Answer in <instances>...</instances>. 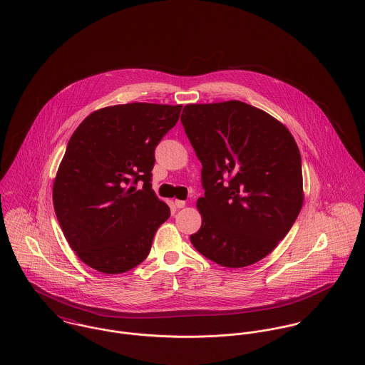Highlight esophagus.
Here are the masks:
<instances>
[{
	"instance_id": "obj_1",
	"label": "esophagus",
	"mask_w": 365,
	"mask_h": 365,
	"mask_svg": "<svg viewBox=\"0 0 365 365\" xmlns=\"http://www.w3.org/2000/svg\"><path fill=\"white\" fill-rule=\"evenodd\" d=\"M174 204H175L177 208H184L185 207V201H181V200H175Z\"/></svg>"
}]
</instances>
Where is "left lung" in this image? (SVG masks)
Here are the masks:
<instances>
[{"mask_svg":"<svg viewBox=\"0 0 365 365\" xmlns=\"http://www.w3.org/2000/svg\"><path fill=\"white\" fill-rule=\"evenodd\" d=\"M185 135L202 164L194 247L222 267L252 265L287 236L304 202L302 161L289 130L240 101L185 105Z\"/></svg>","mask_w":365,"mask_h":365,"instance_id":"8db88e82","label":"left lung"}]
</instances>
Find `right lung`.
I'll return each mask as SVG.
<instances>
[{"mask_svg":"<svg viewBox=\"0 0 365 365\" xmlns=\"http://www.w3.org/2000/svg\"><path fill=\"white\" fill-rule=\"evenodd\" d=\"M181 108L106 106L70 138L53 184V205L70 247L91 268L120 274L149 256L158 226L170 217L152 190L155 150Z\"/></svg>","mask_w":365,"mask_h":365,"instance_id":"right-lung-1","label":"right lung"}]
</instances>
